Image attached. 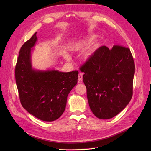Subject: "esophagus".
<instances>
[{
	"label": "esophagus",
	"instance_id": "esophagus-1",
	"mask_svg": "<svg viewBox=\"0 0 151 151\" xmlns=\"http://www.w3.org/2000/svg\"><path fill=\"white\" fill-rule=\"evenodd\" d=\"M78 81L79 83H81L83 81V73H80L78 75Z\"/></svg>",
	"mask_w": 151,
	"mask_h": 151
}]
</instances>
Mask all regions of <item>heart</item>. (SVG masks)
Returning <instances> with one entry per match:
<instances>
[{
  "mask_svg": "<svg viewBox=\"0 0 151 151\" xmlns=\"http://www.w3.org/2000/svg\"><path fill=\"white\" fill-rule=\"evenodd\" d=\"M90 42H91V40H81L73 42L72 43H70L68 45V48L70 51H76L81 50L83 49L84 46H86ZM92 51H93V50L91 49L90 50H89L88 52H87L86 55H88V56H89V55H91V54L92 53ZM65 57L67 60H69L70 59V56L68 54H65Z\"/></svg>",
  "mask_w": 151,
  "mask_h": 151,
  "instance_id": "obj_1",
  "label": "heart"
}]
</instances>
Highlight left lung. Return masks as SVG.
<instances>
[{"mask_svg": "<svg viewBox=\"0 0 151 151\" xmlns=\"http://www.w3.org/2000/svg\"><path fill=\"white\" fill-rule=\"evenodd\" d=\"M134 63L129 47H100L80 67L93 114L111 119L125 108L133 95Z\"/></svg>", "mask_w": 151, "mask_h": 151, "instance_id": "8db88e82", "label": "left lung"}]
</instances>
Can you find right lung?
Segmentation results:
<instances>
[{
  "instance_id": "add662e5",
  "label": "right lung",
  "mask_w": 151,
  "mask_h": 151,
  "mask_svg": "<svg viewBox=\"0 0 151 151\" xmlns=\"http://www.w3.org/2000/svg\"><path fill=\"white\" fill-rule=\"evenodd\" d=\"M36 34L21 47L15 67L16 83L22 107L39 119L51 122L64 112L68 95L77 84L78 71L32 68L30 54L37 40Z\"/></svg>"
}]
</instances>
